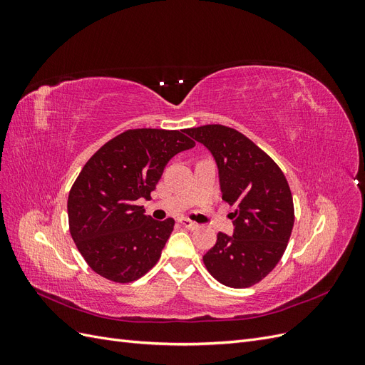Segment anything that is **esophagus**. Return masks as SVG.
<instances>
[{
	"instance_id": "1",
	"label": "esophagus",
	"mask_w": 365,
	"mask_h": 365,
	"mask_svg": "<svg viewBox=\"0 0 365 365\" xmlns=\"http://www.w3.org/2000/svg\"><path fill=\"white\" fill-rule=\"evenodd\" d=\"M180 224H181L184 228H189V230H196L197 227H200L196 222H193V220L187 219V217H181V219H180Z\"/></svg>"
}]
</instances>
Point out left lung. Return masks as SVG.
I'll return each instance as SVG.
<instances>
[{"mask_svg": "<svg viewBox=\"0 0 365 365\" xmlns=\"http://www.w3.org/2000/svg\"><path fill=\"white\" fill-rule=\"evenodd\" d=\"M212 152L222 200L236 205L233 236L217 233L204 264L230 288H250L275 268L294 227L289 184L274 160L239 130L222 125L185 129Z\"/></svg>", "mask_w": 365, "mask_h": 365, "instance_id": "1", "label": "left lung"}]
</instances>
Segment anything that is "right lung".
Segmentation results:
<instances>
[{"label":"right lung","mask_w":365,"mask_h":365,"mask_svg":"<svg viewBox=\"0 0 365 365\" xmlns=\"http://www.w3.org/2000/svg\"><path fill=\"white\" fill-rule=\"evenodd\" d=\"M193 146L185 129H129L86 161L67 207L71 237L94 272L130 283L155 267L175 220L146 216L137 201L149 200L165 164Z\"/></svg>","instance_id":"add662e5"}]
</instances>
